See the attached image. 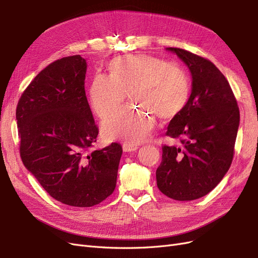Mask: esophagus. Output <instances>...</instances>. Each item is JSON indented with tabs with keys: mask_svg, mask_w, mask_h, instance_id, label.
Listing matches in <instances>:
<instances>
[{
	"mask_svg": "<svg viewBox=\"0 0 258 258\" xmlns=\"http://www.w3.org/2000/svg\"><path fill=\"white\" fill-rule=\"evenodd\" d=\"M137 144H130V143H123L122 144V150L123 152H135L138 150Z\"/></svg>",
	"mask_w": 258,
	"mask_h": 258,
	"instance_id": "1",
	"label": "esophagus"
}]
</instances>
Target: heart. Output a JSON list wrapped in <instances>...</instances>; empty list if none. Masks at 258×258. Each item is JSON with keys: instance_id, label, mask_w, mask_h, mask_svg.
Masks as SVG:
<instances>
[{"instance_id": "b5f03b06", "label": "heart", "mask_w": 258, "mask_h": 258, "mask_svg": "<svg viewBox=\"0 0 258 258\" xmlns=\"http://www.w3.org/2000/svg\"><path fill=\"white\" fill-rule=\"evenodd\" d=\"M108 76L97 74L89 89L92 111L100 118L115 112L127 93L139 106H129L114 113L103 122L104 136L110 140L137 144L151 136L155 116L171 119L188 103L190 77L175 62H166L152 54H128L107 64Z\"/></svg>"}]
</instances>
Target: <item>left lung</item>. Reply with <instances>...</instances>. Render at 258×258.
<instances>
[{
    "mask_svg": "<svg viewBox=\"0 0 258 258\" xmlns=\"http://www.w3.org/2000/svg\"><path fill=\"white\" fill-rule=\"evenodd\" d=\"M167 49L188 67L192 87L188 103L170 120L166 132L181 145L162 146L156 179L167 197L188 201L206 196L227 173L240 112L228 81L214 63L185 49Z\"/></svg>",
    "mask_w": 258,
    "mask_h": 258,
    "instance_id": "8db88e82",
    "label": "left lung"
}]
</instances>
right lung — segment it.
Listing matches in <instances>:
<instances>
[{
    "label": "right lung",
    "mask_w": 258,
    "mask_h": 258,
    "mask_svg": "<svg viewBox=\"0 0 258 258\" xmlns=\"http://www.w3.org/2000/svg\"><path fill=\"white\" fill-rule=\"evenodd\" d=\"M86 60L80 54L53 61L22 92L16 110L20 157L50 196L88 208L113 194L122 148L89 150L99 129L85 92Z\"/></svg>",
    "instance_id": "add662e5"
}]
</instances>
